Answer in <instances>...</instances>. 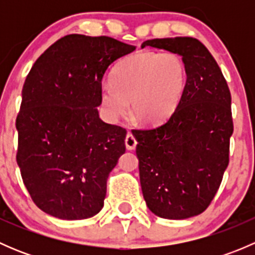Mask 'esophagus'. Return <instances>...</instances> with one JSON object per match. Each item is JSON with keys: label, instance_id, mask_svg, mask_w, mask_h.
<instances>
[{"label": "esophagus", "instance_id": "obj_1", "mask_svg": "<svg viewBox=\"0 0 255 255\" xmlns=\"http://www.w3.org/2000/svg\"><path fill=\"white\" fill-rule=\"evenodd\" d=\"M137 138L132 133H128L127 137H126V146H127L128 150H133L137 146Z\"/></svg>", "mask_w": 255, "mask_h": 255}]
</instances>
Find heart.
Masks as SVG:
<instances>
[{
    "label": "heart",
    "instance_id": "b5f03b06",
    "mask_svg": "<svg viewBox=\"0 0 255 255\" xmlns=\"http://www.w3.org/2000/svg\"><path fill=\"white\" fill-rule=\"evenodd\" d=\"M186 85V66L173 51H144L128 56L113 71L112 81L102 84V105L111 116L132 113L144 123H158L179 105Z\"/></svg>",
    "mask_w": 255,
    "mask_h": 255
}]
</instances>
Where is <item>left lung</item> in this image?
<instances>
[{
	"label": "left lung",
	"instance_id": "1",
	"mask_svg": "<svg viewBox=\"0 0 255 255\" xmlns=\"http://www.w3.org/2000/svg\"><path fill=\"white\" fill-rule=\"evenodd\" d=\"M144 47L179 54L186 66L184 94L173 115L158 127L133 132L146 206L159 217L185 220L210 206L230 163L231 92L196 38L150 39Z\"/></svg>",
	"mask_w": 255,
	"mask_h": 255
}]
</instances>
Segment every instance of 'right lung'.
Listing matches in <instances>:
<instances>
[{
    "mask_svg": "<svg viewBox=\"0 0 255 255\" xmlns=\"http://www.w3.org/2000/svg\"><path fill=\"white\" fill-rule=\"evenodd\" d=\"M134 50L106 35L69 34L50 45L25 78L16 159L33 202L48 215L84 220L104 207L127 130L99 117L102 79Z\"/></svg>",
    "mask_w": 255,
    "mask_h": 255,
    "instance_id": "add662e5",
    "label": "right lung"
}]
</instances>
